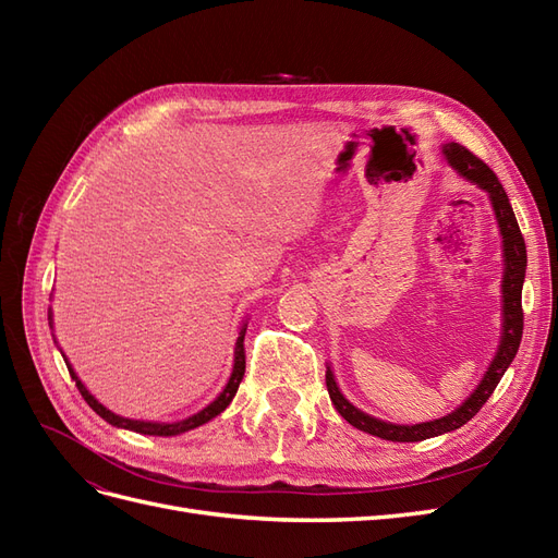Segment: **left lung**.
<instances>
[{
	"mask_svg": "<svg viewBox=\"0 0 558 558\" xmlns=\"http://www.w3.org/2000/svg\"><path fill=\"white\" fill-rule=\"evenodd\" d=\"M442 156L456 174L463 177L470 183H475L477 189H482L488 195V202H492L494 214H496V223H498L500 240H502L500 340H498L496 356L492 359V363H488L482 381L477 384L475 391H472L459 404V408L440 418L424 421V424H412V426H400V424H391V421L375 418V416L365 414L363 410H359L356 404H351L344 398V393L340 391V386H337L332 367L328 365L326 367V386H328V393H330L335 410L340 412L353 428H359V430L369 433L375 437H381V440H391V442H421V440H428V437L445 435V433H451L456 428H461L463 424H468V421L482 410V404L496 391V386L502 379L505 369L510 367V363L517 356L521 332H523L521 289H523V279H526V244H523L521 230H519L517 216H514L512 205L508 199V193L502 191L498 177L488 170V165H484L477 156H472L465 146L453 144V142L445 144Z\"/></svg>",
	"mask_w": 558,
	"mask_h": 558,
	"instance_id": "8db88e82",
	"label": "left lung"
}]
</instances>
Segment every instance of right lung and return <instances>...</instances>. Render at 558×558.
Masks as SVG:
<instances>
[{
	"label": "right lung",
	"mask_w": 558,
	"mask_h": 558,
	"mask_svg": "<svg viewBox=\"0 0 558 558\" xmlns=\"http://www.w3.org/2000/svg\"><path fill=\"white\" fill-rule=\"evenodd\" d=\"M48 324H50V328H53V314H48ZM244 332H246V320L242 324V328H240V337H238V344H234V365H232V373H230V379H228V384L223 386V391L216 396V400L214 402H209L205 410H199L197 414H193V416H189V418H181V421H170V424H160V421H142V418H128V416H121V414H116V412H111V410H107L102 402H99L88 388H86V384H83L81 379H78V375L74 373V367H72V363L66 361L64 356V363H66V369H70V375H72V379L76 381V388L81 391V396H83V400H86L90 408L102 416L107 424H111V426H116V428H125V430H134V433H142V435H158V437H172V435H181V433H189V430H193V428H197V426H202V424H207V421H211L214 416H218L221 414L228 404L232 402V398H234V393H238V388H240V381L244 379V367H246V359H244Z\"/></svg>",
	"instance_id": "obj_1"
}]
</instances>
